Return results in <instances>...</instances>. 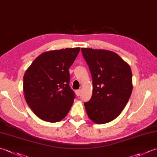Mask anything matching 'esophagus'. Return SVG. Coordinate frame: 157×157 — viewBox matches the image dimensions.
<instances>
[{
    "label": "esophagus",
    "instance_id": "esophagus-1",
    "mask_svg": "<svg viewBox=\"0 0 157 157\" xmlns=\"http://www.w3.org/2000/svg\"><path fill=\"white\" fill-rule=\"evenodd\" d=\"M75 94L78 96H80L81 95V90H75Z\"/></svg>",
    "mask_w": 157,
    "mask_h": 157
}]
</instances>
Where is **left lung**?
Segmentation results:
<instances>
[{
    "instance_id": "left-lung-1",
    "label": "left lung",
    "mask_w": 157,
    "mask_h": 157,
    "mask_svg": "<svg viewBox=\"0 0 157 157\" xmlns=\"http://www.w3.org/2000/svg\"><path fill=\"white\" fill-rule=\"evenodd\" d=\"M81 51L93 84L92 97L84 102L86 113L97 124L109 123L120 115L131 96V68L114 52L87 48Z\"/></svg>"
}]
</instances>
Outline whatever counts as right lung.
<instances>
[{"label":"right lung","instance_id":"add662e5","mask_svg":"<svg viewBox=\"0 0 157 157\" xmlns=\"http://www.w3.org/2000/svg\"><path fill=\"white\" fill-rule=\"evenodd\" d=\"M79 50L67 48L42 53L25 71V101L40 119L55 123L67 115L75 97L69 86V68Z\"/></svg>","mask_w":157,"mask_h":157}]
</instances>
